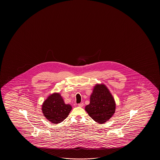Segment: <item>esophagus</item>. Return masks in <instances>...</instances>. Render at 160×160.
<instances>
[{"instance_id": "1", "label": "esophagus", "mask_w": 160, "mask_h": 160, "mask_svg": "<svg viewBox=\"0 0 160 160\" xmlns=\"http://www.w3.org/2000/svg\"><path fill=\"white\" fill-rule=\"evenodd\" d=\"M83 103H79L78 104L79 107H81V108H82V107H83Z\"/></svg>"}]
</instances>
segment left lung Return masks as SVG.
Returning a JSON list of instances; mask_svg holds the SVG:
<instances>
[{
	"label": "left lung",
	"mask_w": 160,
	"mask_h": 160,
	"mask_svg": "<svg viewBox=\"0 0 160 160\" xmlns=\"http://www.w3.org/2000/svg\"><path fill=\"white\" fill-rule=\"evenodd\" d=\"M116 104L109 88L104 84L94 86L90 97V103L85 110L96 122L103 123L108 121L116 112Z\"/></svg>",
	"instance_id": "left-lung-1"
}]
</instances>
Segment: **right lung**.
I'll use <instances>...</instances> for the list:
<instances>
[{
  "label": "right lung",
  "mask_w": 160,
  "mask_h": 160,
  "mask_svg": "<svg viewBox=\"0 0 160 160\" xmlns=\"http://www.w3.org/2000/svg\"><path fill=\"white\" fill-rule=\"evenodd\" d=\"M72 109V106L65 103L59 92H54L49 95L42 106L43 116L48 121L55 124L63 121Z\"/></svg>",
  "instance_id": "right-lung-1"
}]
</instances>
